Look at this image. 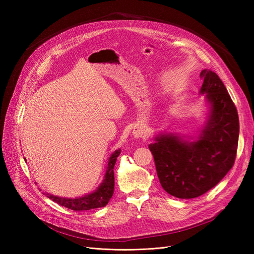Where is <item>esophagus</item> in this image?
I'll use <instances>...</instances> for the list:
<instances>
[{"label": "esophagus", "mask_w": 254, "mask_h": 254, "mask_svg": "<svg viewBox=\"0 0 254 254\" xmlns=\"http://www.w3.org/2000/svg\"><path fill=\"white\" fill-rule=\"evenodd\" d=\"M132 134L136 139H145L146 135H147V131H146V128L143 125L134 127Z\"/></svg>", "instance_id": "esophagus-1"}]
</instances>
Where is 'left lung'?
I'll use <instances>...</instances> for the list:
<instances>
[{"mask_svg":"<svg viewBox=\"0 0 254 254\" xmlns=\"http://www.w3.org/2000/svg\"><path fill=\"white\" fill-rule=\"evenodd\" d=\"M199 94L207 111L197 136L160 132L148 147L161 186L181 199L201 196L231 170L236 156L240 122L236 107L218 75L204 68Z\"/></svg>","mask_w":254,"mask_h":254,"instance_id":"1","label":"left lung"}]
</instances>
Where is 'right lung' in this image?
<instances>
[{"label": "right lung", "mask_w": 254, "mask_h": 254, "mask_svg": "<svg viewBox=\"0 0 254 254\" xmlns=\"http://www.w3.org/2000/svg\"><path fill=\"white\" fill-rule=\"evenodd\" d=\"M121 149H117L113 151L109 159L108 164H107L106 172L104 175V179L102 183L96 188L95 190L89 193L87 195H83L81 197H75V198H65L51 195L49 193H45L50 199L56 203L65 206L67 209L74 210V211H87L92 209H97V207L105 206L109 202L113 195L114 190V172L113 168L115 163H117V159L120 156Z\"/></svg>", "instance_id": "obj_1"}]
</instances>
